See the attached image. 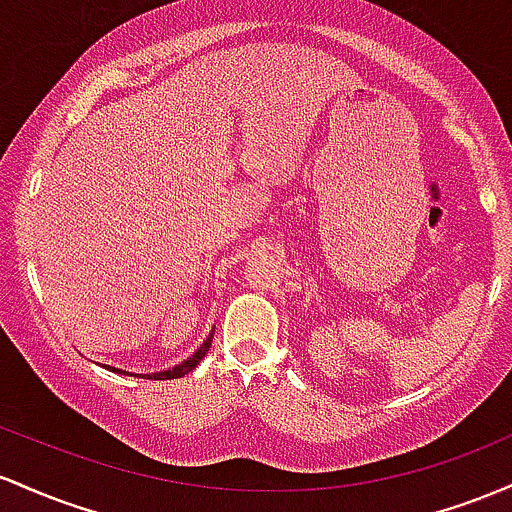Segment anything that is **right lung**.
<instances>
[{"label":"right lung","instance_id":"obj_1","mask_svg":"<svg viewBox=\"0 0 512 512\" xmlns=\"http://www.w3.org/2000/svg\"><path fill=\"white\" fill-rule=\"evenodd\" d=\"M210 346H212V338H208V341L203 343V346L198 348V353L193 355V358H188L186 363H181L179 367H171V370H164V372H157V375H147L145 380H176V377H183V375H188V372L193 370L195 365L200 363V360L205 358V353H208L210 350ZM113 370H116V367H113ZM116 372H120V370H116Z\"/></svg>","mask_w":512,"mask_h":512}]
</instances>
